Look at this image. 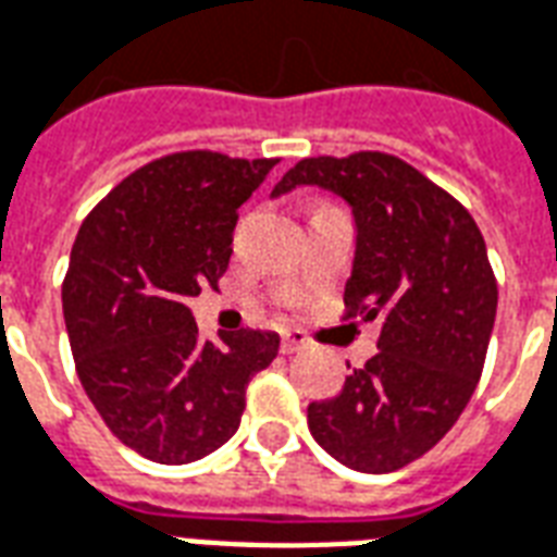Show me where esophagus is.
<instances>
[{
	"label": "esophagus",
	"mask_w": 557,
	"mask_h": 557,
	"mask_svg": "<svg viewBox=\"0 0 557 557\" xmlns=\"http://www.w3.org/2000/svg\"><path fill=\"white\" fill-rule=\"evenodd\" d=\"M307 348V339H304V333L298 331H289V333H283V342H280V351L283 354H298Z\"/></svg>",
	"instance_id": "obj_1"
}]
</instances>
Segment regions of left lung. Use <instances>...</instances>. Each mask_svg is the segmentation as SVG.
Returning a JSON list of instances; mask_svg holds the SVG:
<instances>
[{"mask_svg": "<svg viewBox=\"0 0 557 557\" xmlns=\"http://www.w3.org/2000/svg\"><path fill=\"white\" fill-rule=\"evenodd\" d=\"M300 185L351 209L345 307L381 321L372 360L307 407L310 434L342 467L395 472L431 451L475 393L498 304L487 245L455 197L386 152L304 159L271 197Z\"/></svg>", "mask_w": 557, "mask_h": 557, "instance_id": "8db88e82", "label": "left lung"}]
</instances>
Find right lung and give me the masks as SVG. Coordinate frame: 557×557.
Segmentation results:
<instances>
[{
	"label": "right lung",
	"instance_id": "add662e5",
	"mask_svg": "<svg viewBox=\"0 0 557 557\" xmlns=\"http://www.w3.org/2000/svg\"><path fill=\"white\" fill-rule=\"evenodd\" d=\"M277 159L174 152L126 176L79 226L61 289L85 393L123 446L180 467L238 431L277 333L203 339L188 300L224 274L238 206Z\"/></svg>",
	"mask_w": 557,
	"mask_h": 557
}]
</instances>
